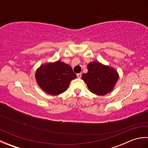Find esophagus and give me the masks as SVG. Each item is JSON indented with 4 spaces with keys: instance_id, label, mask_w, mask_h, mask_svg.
Listing matches in <instances>:
<instances>
[{
    "instance_id": "34e87169",
    "label": "esophagus",
    "mask_w": 148,
    "mask_h": 148,
    "mask_svg": "<svg viewBox=\"0 0 148 148\" xmlns=\"http://www.w3.org/2000/svg\"><path fill=\"white\" fill-rule=\"evenodd\" d=\"M81 73H79V74H77V77H78V78H81Z\"/></svg>"
}]
</instances>
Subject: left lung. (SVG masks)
I'll return each instance as SVG.
<instances>
[{
  "mask_svg": "<svg viewBox=\"0 0 148 148\" xmlns=\"http://www.w3.org/2000/svg\"><path fill=\"white\" fill-rule=\"evenodd\" d=\"M88 69L87 73L83 74L82 79L91 92L104 95L113 89L118 78V72L114 69L93 62L88 65Z\"/></svg>",
  "mask_w": 148,
  "mask_h": 148,
  "instance_id": "1",
  "label": "left lung"
}]
</instances>
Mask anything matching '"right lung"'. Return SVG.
I'll return each mask as SVG.
<instances>
[{
  "mask_svg": "<svg viewBox=\"0 0 148 148\" xmlns=\"http://www.w3.org/2000/svg\"><path fill=\"white\" fill-rule=\"evenodd\" d=\"M76 74L67 64L60 61L40 66L36 71L37 82L41 88L50 95H59L67 89Z\"/></svg>",
  "mask_w": 148,
  "mask_h": 148,
  "instance_id": "add662e5",
  "label": "right lung"
}]
</instances>
